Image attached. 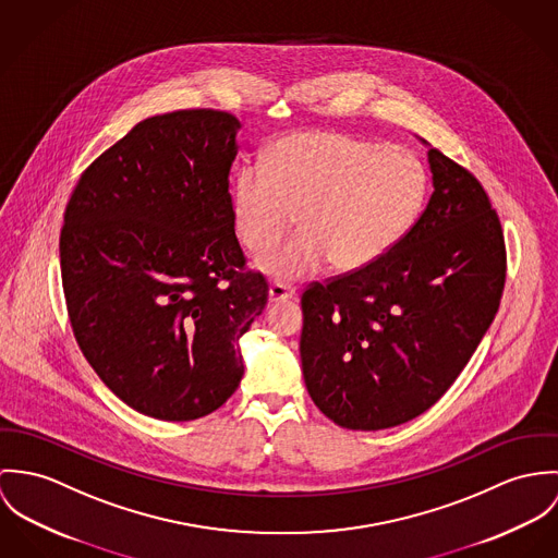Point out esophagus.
<instances>
[{
  "mask_svg": "<svg viewBox=\"0 0 558 558\" xmlns=\"http://www.w3.org/2000/svg\"><path fill=\"white\" fill-rule=\"evenodd\" d=\"M293 295H295V291L291 289V287H287V284H282V282H274L271 287H269V304H278V302H287V300H293Z\"/></svg>",
  "mask_w": 558,
  "mask_h": 558,
  "instance_id": "1",
  "label": "esophagus"
}]
</instances>
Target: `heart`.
Here are the masks:
<instances>
[{"label": "heart", "instance_id": "b5f03b06", "mask_svg": "<svg viewBox=\"0 0 558 558\" xmlns=\"http://www.w3.org/2000/svg\"><path fill=\"white\" fill-rule=\"evenodd\" d=\"M428 178L407 147L376 145L344 132L306 130L280 138L267 169L244 165L233 184V222L250 252L302 233L256 260L284 282L316 274L327 260L340 274L371 267L417 218Z\"/></svg>", "mask_w": 558, "mask_h": 558}]
</instances>
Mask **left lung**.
Wrapping results in <instances>:
<instances>
[{
	"label": "left lung",
	"mask_w": 558,
	"mask_h": 558,
	"mask_svg": "<svg viewBox=\"0 0 558 558\" xmlns=\"http://www.w3.org/2000/svg\"><path fill=\"white\" fill-rule=\"evenodd\" d=\"M428 162L433 196L404 238L371 267L302 295L310 398L349 430L393 428L428 411L500 304L507 254L486 190L434 147Z\"/></svg>",
	"instance_id": "obj_1"
}]
</instances>
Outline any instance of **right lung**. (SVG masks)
Wrapping results in <instances>:
<instances>
[{
	"label": "right lung",
	"mask_w": 558,
	"mask_h": 558,
	"mask_svg": "<svg viewBox=\"0 0 558 558\" xmlns=\"http://www.w3.org/2000/svg\"><path fill=\"white\" fill-rule=\"evenodd\" d=\"M240 128L214 109L147 118L83 171L65 205L74 338L100 380L147 417L209 415L244 376L240 338L269 289L235 238Z\"/></svg>",
	"instance_id": "right-lung-1"
}]
</instances>
